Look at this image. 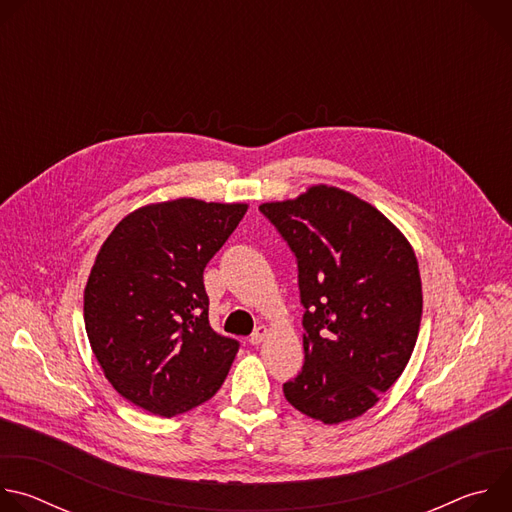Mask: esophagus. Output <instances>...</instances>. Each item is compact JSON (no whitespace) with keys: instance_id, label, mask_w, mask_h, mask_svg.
<instances>
[{"instance_id":"obj_1","label":"esophagus","mask_w":512,"mask_h":512,"mask_svg":"<svg viewBox=\"0 0 512 512\" xmlns=\"http://www.w3.org/2000/svg\"><path fill=\"white\" fill-rule=\"evenodd\" d=\"M267 334H269V330H267V326H257L255 328V332L251 334V338H249V342L253 344V346H257V344H261L265 338H267Z\"/></svg>"}]
</instances>
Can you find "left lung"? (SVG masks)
<instances>
[{
    "mask_svg": "<svg viewBox=\"0 0 512 512\" xmlns=\"http://www.w3.org/2000/svg\"><path fill=\"white\" fill-rule=\"evenodd\" d=\"M263 216L298 261L304 367L285 399L328 425L369 411L405 371L421 322V277L401 231L334 186L265 202Z\"/></svg>",
    "mask_w": 512,
    "mask_h": 512,
    "instance_id": "8db88e82",
    "label": "left lung"
}]
</instances>
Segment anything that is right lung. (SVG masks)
Returning a JSON list of instances; mask_svg holds the SVG:
<instances>
[{
	"mask_svg": "<svg viewBox=\"0 0 512 512\" xmlns=\"http://www.w3.org/2000/svg\"><path fill=\"white\" fill-rule=\"evenodd\" d=\"M247 204L178 198L127 214L85 287V328L113 389L162 417L186 413L225 383L239 342L208 322L204 267Z\"/></svg>",
	"mask_w": 512,
	"mask_h": 512,
	"instance_id": "add662e5",
	"label": "right lung"
}]
</instances>
